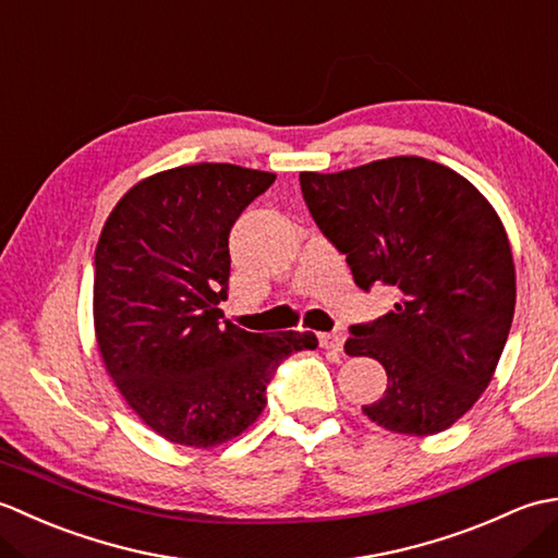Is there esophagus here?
Here are the masks:
<instances>
[{
	"label": "esophagus",
	"mask_w": 558,
	"mask_h": 558,
	"mask_svg": "<svg viewBox=\"0 0 558 558\" xmlns=\"http://www.w3.org/2000/svg\"><path fill=\"white\" fill-rule=\"evenodd\" d=\"M318 342H322L324 350L340 352L342 350V336L338 330H330V333H318Z\"/></svg>",
	"instance_id": "1"
}]
</instances>
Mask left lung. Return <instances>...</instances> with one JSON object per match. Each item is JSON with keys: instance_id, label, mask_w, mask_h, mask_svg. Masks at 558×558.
<instances>
[{"instance_id": "1", "label": "left lung", "mask_w": 558, "mask_h": 558, "mask_svg": "<svg viewBox=\"0 0 558 558\" xmlns=\"http://www.w3.org/2000/svg\"><path fill=\"white\" fill-rule=\"evenodd\" d=\"M300 184L354 286L393 294L388 314L350 326L345 352L388 374L362 412L398 434L448 429L489 386L513 324L515 268L496 210L465 177L417 156L302 172Z\"/></svg>"}]
</instances>
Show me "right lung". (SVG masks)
<instances>
[{
    "instance_id": "1",
    "label": "right lung",
    "mask_w": 558,
    "mask_h": 558,
    "mask_svg": "<svg viewBox=\"0 0 558 558\" xmlns=\"http://www.w3.org/2000/svg\"><path fill=\"white\" fill-rule=\"evenodd\" d=\"M272 172L198 162L158 172L120 198L100 232L93 314L105 369L132 410L172 444L240 436L266 388L314 333H248L222 322L230 230Z\"/></svg>"
}]
</instances>
